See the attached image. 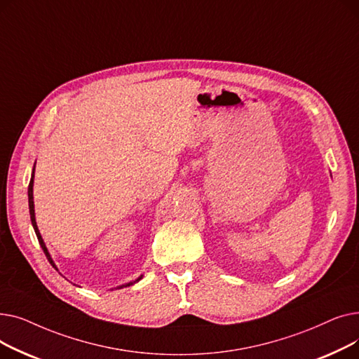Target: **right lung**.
<instances>
[{"label":"right lung","instance_id":"1","mask_svg":"<svg viewBox=\"0 0 359 359\" xmlns=\"http://www.w3.org/2000/svg\"><path fill=\"white\" fill-rule=\"evenodd\" d=\"M33 177H34V168H33V173H32V179H30V183H29V191H27V194H29V212H30V219H32V225H33V229H34V233H36V236H37V240H39V244H41V248H42V250H43V253H45V256L48 257V260H49V263L50 265L56 269V266H55V263H53V260L50 259V255L48 253V249H46V246H45V243H43V240H42V236H41V233H39V230H37V225H36V219H34V205H33ZM58 271V269H56ZM141 278H138L137 280H140ZM129 285H132V282H129V284H126V285H122L121 288H123V287H129Z\"/></svg>","mask_w":359,"mask_h":359}]
</instances>
